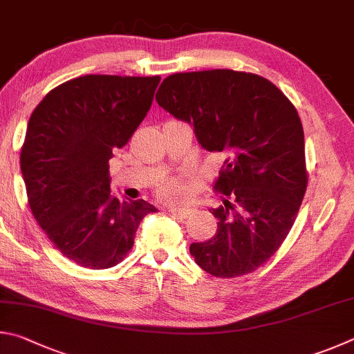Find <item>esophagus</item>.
Segmentation results:
<instances>
[{
	"label": "esophagus",
	"mask_w": 354,
	"mask_h": 354,
	"mask_svg": "<svg viewBox=\"0 0 354 354\" xmlns=\"http://www.w3.org/2000/svg\"><path fill=\"white\" fill-rule=\"evenodd\" d=\"M167 212L180 216V218H187V216L191 213V209L188 207H169L167 208Z\"/></svg>",
	"instance_id": "34e87169"
}]
</instances>
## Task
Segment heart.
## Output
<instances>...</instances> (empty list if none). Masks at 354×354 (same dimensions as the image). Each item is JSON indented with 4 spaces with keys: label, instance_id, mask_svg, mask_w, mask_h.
<instances>
[{
    "label": "heart",
    "instance_id": "obj_1",
    "mask_svg": "<svg viewBox=\"0 0 354 354\" xmlns=\"http://www.w3.org/2000/svg\"><path fill=\"white\" fill-rule=\"evenodd\" d=\"M185 194H187V183L178 177L169 178V180L161 183L158 188V197L166 202L180 201Z\"/></svg>",
    "mask_w": 354,
    "mask_h": 354
}]
</instances>
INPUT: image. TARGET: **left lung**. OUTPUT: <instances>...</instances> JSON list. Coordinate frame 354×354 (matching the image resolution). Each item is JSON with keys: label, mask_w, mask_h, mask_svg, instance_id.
Segmentation results:
<instances>
[{"label": "left lung", "mask_w": 354, "mask_h": 354, "mask_svg": "<svg viewBox=\"0 0 354 354\" xmlns=\"http://www.w3.org/2000/svg\"><path fill=\"white\" fill-rule=\"evenodd\" d=\"M155 99L194 127L203 149L227 155L214 183L222 205L209 209L218 232L191 255L209 275L250 274L286 239L306 193L299 113L270 80L233 70L171 74Z\"/></svg>", "instance_id": "1"}]
</instances>
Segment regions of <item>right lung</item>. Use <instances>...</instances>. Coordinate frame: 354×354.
Returning <instances> with one entry per match:
<instances>
[{
	"instance_id": "right-lung-1",
	"label": "right lung",
	"mask_w": 354,
	"mask_h": 354,
	"mask_svg": "<svg viewBox=\"0 0 354 354\" xmlns=\"http://www.w3.org/2000/svg\"><path fill=\"white\" fill-rule=\"evenodd\" d=\"M160 76L88 74L55 86L29 118L20 153L28 203L62 255L86 269L121 263L146 201L110 194L109 160L152 105Z\"/></svg>"
}]
</instances>
